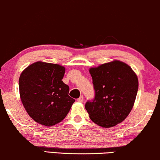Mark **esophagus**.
<instances>
[{
  "label": "esophagus",
  "instance_id": "obj_1",
  "mask_svg": "<svg viewBox=\"0 0 160 160\" xmlns=\"http://www.w3.org/2000/svg\"><path fill=\"white\" fill-rule=\"evenodd\" d=\"M83 100H84V98H83V96H80V98H79L78 99V102H83Z\"/></svg>",
  "mask_w": 160,
  "mask_h": 160
}]
</instances>
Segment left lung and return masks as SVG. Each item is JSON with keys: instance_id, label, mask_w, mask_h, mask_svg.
<instances>
[{"instance_id": "left-lung-1", "label": "left lung", "mask_w": 160, "mask_h": 160, "mask_svg": "<svg viewBox=\"0 0 160 160\" xmlns=\"http://www.w3.org/2000/svg\"><path fill=\"white\" fill-rule=\"evenodd\" d=\"M95 91L94 100L85 107L90 119L103 128L122 122L134 106L138 78L130 66L120 60L91 68Z\"/></svg>"}]
</instances>
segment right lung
I'll list each match as a JSON object with an SVG mask.
<instances>
[{
  "mask_svg": "<svg viewBox=\"0 0 160 160\" xmlns=\"http://www.w3.org/2000/svg\"><path fill=\"white\" fill-rule=\"evenodd\" d=\"M65 67L38 61L23 71L19 78L20 97L28 114L46 126L60 122L66 117L74 99L62 82Z\"/></svg>",
  "mask_w": 160,
  "mask_h": 160,
  "instance_id": "1",
  "label": "right lung"
}]
</instances>
